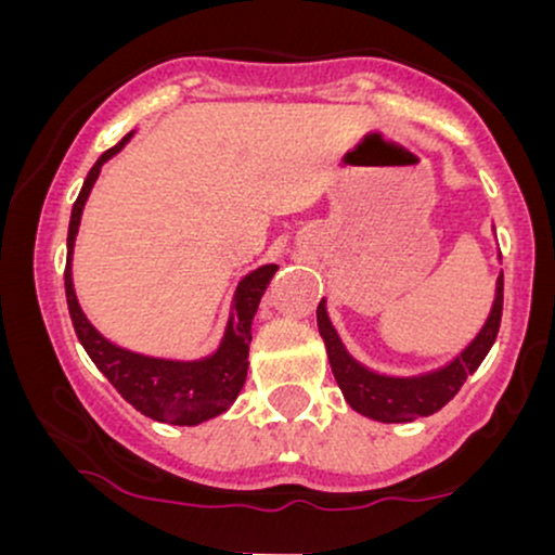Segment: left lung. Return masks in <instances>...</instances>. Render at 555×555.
Instances as JSON below:
<instances>
[{"mask_svg": "<svg viewBox=\"0 0 555 555\" xmlns=\"http://www.w3.org/2000/svg\"><path fill=\"white\" fill-rule=\"evenodd\" d=\"M501 313L503 276H499V286H495L493 310H490L486 326L475 336V341L454 362L441 367V371L417 375V378H388V375H378L362 367L360 362L349 358L341 339L336 336V331L326 315V302L323 299L318 305L315 315L318 331H321L323 341H326L331 371H334L336 384H339L349 406L358 410L360 415L380 420V423H412V420L438 412L460 393L467 375H473L480 367V362L486 360L490 347H493L501 328Z\"/></svg>", "mask_w": 555, "mask_h": 555, "instance_id": "1", "label": "left lung"}]
</instances>
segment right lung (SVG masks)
<instances>
[{"instance_id":"1","label":"right lung","mask_w":555,"mask_h":555,"mask_svg":"<svg viewBox=\"0 0 555 555\" xmlns=\"http://www.w3.org/2000/svg\"><path fill=\"white\" fill-rule=\"evenodd\" d=\"M132 135V132H130ZM125 135L117 145L99 156L88 171L82 190L73 206V216H69L67 229V269H65V292H67V308L69 318H73L75 334L88 352V358L95 362L101 373L109 378V384L117 388L122 397L143 412L145 417L158 420V423L171 425H197L203 420H211L232 406L237 399L240 388L245 386L247 375V352H250V323L256 315L260 297H263L266 286H269L271 276L276 273V266H260L258 271L247 273L242 279L237 292H234L232 318L224 334V341L216 349L211 358L195 360V362H175V360H156L145 358V354H135L130 349L117 347L109 339L95 331L88 318L82 315L78 297L73 289V273H69V258H73L75 234L80 227V214L86 206L88 193H91L95 177H99L104 162L122 151V145L130 140Z\"/></svg>"}]
</instances>
